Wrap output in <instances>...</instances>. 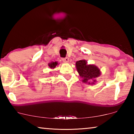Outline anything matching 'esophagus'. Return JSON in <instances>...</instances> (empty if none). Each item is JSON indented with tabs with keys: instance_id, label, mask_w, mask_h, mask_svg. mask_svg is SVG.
<instances>
[{
	"instance_id": "34e87169",
	"label": "esophagus",
	"mask_w": 134,
	"mask_h": 134,
	"mask_svg": "<svg viewBox=\"0 0 134 134\" xmlns=\"http://www.w3.org/2000/svg\"><path fill=\"white\" fill-rule=\"evenodd\" d=\"M62 60L65 63H68V62H69V58L68 57L63 58H62Z\"/></svg>"
}]
</instances>
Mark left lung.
I'll use <instances>...</instances> for the list:
<instances>
[{
    "label": "left lung",
    "mask_w": 134,
    "mask_h": 134,
    "mask_svg": "<svg viewBox=\"0 0 134 134\" xmlns=\"http://www.w3.org/2000/svg\"><path fill=\"white\" fill-rule=\"evenodd\" d=\"M76 66L79 76L83 78V82L93 85L96 82V78L100 75V71L98 67L94 65L87 64L85 60L77 61ZM91 81L90 82V81Z\"/></svg>",
    "instance_id": "1"
}]
</instances>
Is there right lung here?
Masks as SVG:
<instances>
[{
    "label": "right lung",
    "mask_w": 134,
    "mask_h": 134,
    "mask_svg": "<svg viewBox=\"0 0 134 134\" xmlns=\"http://www.w3.org/2000/svg\"><path fill=\"white\" fill-rule=\"evenodd\" d=\"M58 65V63L57 62H51L50 63H48V66L51 68V69H54L55 68L57 65Z\"/></svg>",
    "instance_id": "add662e5"
}]
</instances>
